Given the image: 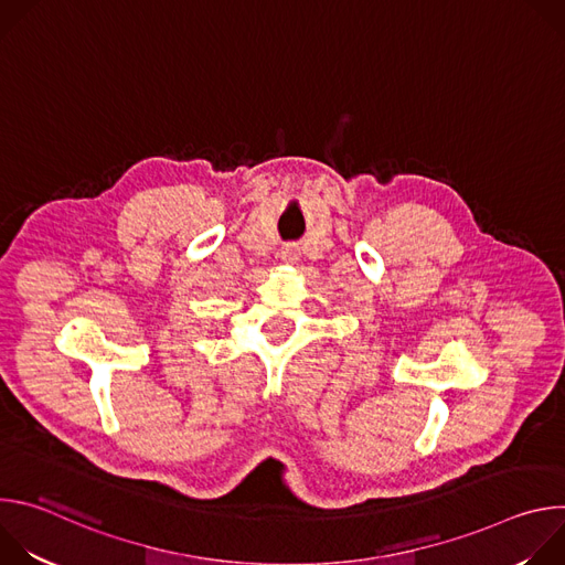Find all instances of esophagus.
<instances>
[{"label":"esophagus","instance_id":"obj_1","mask_svg":"<svg viewBox=\"0 0 565 565\" xmlns=\"http://www.w3.org/2000/svg\"><path fill=\"white\" fill-rule=\"evenodd\" d=\"M297 257H299L297 246H284V248H281V259H284V262H297Z\"/></svg>","mask_w":565,"mask_h":565}]
</instances>
